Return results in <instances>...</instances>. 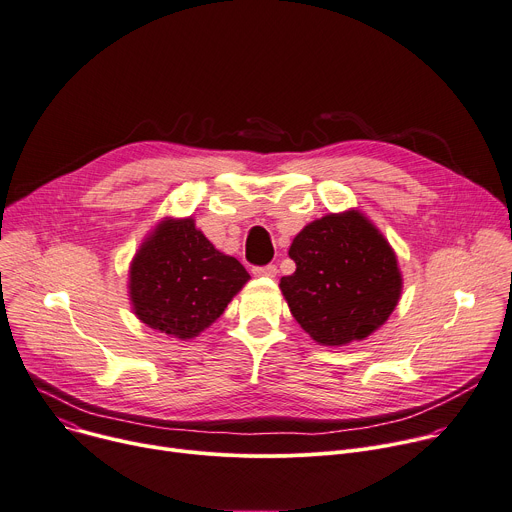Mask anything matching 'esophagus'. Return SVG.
Returning <instances> with one entry per match:
<instances>
[{
    "instance_id": "obj_1",
    "label": "esophagus",
    "mask_w": 512,
    "mask_h": 512,
    "mask_svg": "<svg viewBox=\"0 0 512 512\" xmlns=\"http://www.w3.org/2000/svg\"><path fill=\"white\" fill-rule=\"evenodd\" d=\"M253 273L257 277H275L277 275V267L275 265H265V267H253Z\"/></svg>"
}]
</instances>
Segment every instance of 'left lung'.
Returning <instances> with one entry per match:
<instances>
[{
	"label": "left lung",
	"instance_id": "1",
	"mask_svg": "<svg viewBox=\"0 0 512 512\" xmlns=\"http://www.w3.org/2000/svg\"><path fill=\"white\" fill-rule=\"evenodd\" d=\"M292 275L280 290L300 327L324 347L376 333L398 306L402 271L388 239L351 208L306 224L294 237Z\"/></svg>",
	"mask_w": 512,
	"mask_h": 512
}]
</instances>
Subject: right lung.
Wrapping results in <instances>:
<instances>
[{
    "label": "right lung",
    "mask_w": 512,
    "mask_h": 512,
    "mask_svg": "<svg viewBox=\"0 0 512 512\" xmlns=\"http://www.w3.org/2000/svg\"><path fill=\"white\" fill-rule=\"evenodd\" d=\"M249 280L247 269L220 253L192 216H165L130 261L128 296L149 329L188 341L220 318Z\"/></svg>",
    "instance_id": "right-lung-1"
}]
</instances>
